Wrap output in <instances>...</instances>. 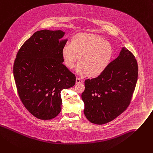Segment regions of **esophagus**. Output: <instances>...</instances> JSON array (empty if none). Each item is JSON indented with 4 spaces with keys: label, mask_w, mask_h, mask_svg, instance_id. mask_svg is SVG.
<instances>
[{
    "label": "esophagus",
    "mask_w": 153,
    "mask_h": 153,
    "mask_svg": "<svg viewBox=\"0 0 153 153\" xmlns=\"http://www.w3.org/2000/svg\"><path fill=\"white\" fill-rule=\"evenodd\" d=\"M83 82V80L81 79H79L78 77L76 78V84H81Z\"/></svg>",
    "instance_id": "esophagus-1"
}]
</instances>
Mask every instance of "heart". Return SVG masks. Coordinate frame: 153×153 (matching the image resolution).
<instances>
[{
    "mask_svg": "<svg viewBox=\"0 0 153 153\" xmlns=\"http://www.w3.org/2000/svg\"><path fill=\"white\" fill-rule=\"evenodd\" d=\"M62 55L65 65L70 69L79 57L77 72L95 77L102 74L109 66L113 56V48L102 37L79 33L71 38L70 44L63 45Z\"/></svg>",
    "mask_w": 153,
    "mask_h": 153,
    "instance_id": "heart-1",
    "label": "heart"
}]
</instances>
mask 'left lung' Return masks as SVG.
<instances>
[{
    "mask_svg": "<svg viewBox=\"0 0 153 153\" xmlns=\"http://www.w3.org/2000/svg\"><path fill=\"white\" fill-rule=\"evenodd\" d=\"M138 73L135 56L124 47L102 74L85 80L82 99L84 114L90 123L106 124L127 109L135 88Z\"/></svg>",
    "mask_w": 153,
    "mask_h": 153,
    "instance_id": "obj_1",
    "label": "left lung"
}]
</instances>
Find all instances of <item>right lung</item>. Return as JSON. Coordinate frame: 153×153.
<instances>
[{
  "instance_id": "add662e5",
  "label": "right lung",
  "mask_w": 153,
  "mask_h": 153,
  "mask_svg": "<svg viewBox=\"0 0 153 153\" xmlns=\"http://www.w3.org/2000/svg\"><path fill=\"white\" fill-rule=\"evenodd\" d=\"M62 30H39L18 50L13 76L19 97L29 113L52 119L62 109L61 91L75 85L76 76L63 64Z\"/></svg>"
}]
</instances>
